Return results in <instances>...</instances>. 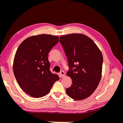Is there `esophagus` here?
Returning <instances> with one entry per match:
<instances>
[{"mask_svg": "<svg viewBox=\"0 0 123 123\" xmlns=\"http://www.w3.org/2000/svg\"><path fill=\"white\" fill-rule=\"evenodd\" d=\"M59 75L62 77H63L65 76V73L64 71H61L60 73H59Z\"/></svg>", "mask_w": 123, "mask_h": 123, "instance_id": "obj_1", "label": "esophagus"}]
</instances>
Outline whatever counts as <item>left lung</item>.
I'll use <instances>...</instances> for the list:
<instances>
[{
  "label": "left lung",
  "mask_w": 123,
  "mask_h": 123,
  "mask_svg": "<svg viewBox=\"0 0 123 123\" xmlns=\"http://www.w3.org/2000/svg\"><path fill=\"white\" fill-rule=\"evenodd\" d=\"M60 43L67 57L69 70L67 75L72 84L66 91L73 99L89 97L101 79L103 57L101 51L91 38L73 33L60 37Z\"/></svg>",
  "instance_id": "obj_1"
}]
</instances>
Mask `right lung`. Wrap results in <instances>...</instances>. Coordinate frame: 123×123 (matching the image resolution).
<instances>
[{
  "mask_svg": "<svg viewBox=\"0 0 123 123\" xmlns=\"http://www.w3.org/2000/svg\"><path fill=\"white\" fill-rule=\"evenodd\" d=\"M59 42L58 37L41 34L30 37L18 47L13 62V72L18 85L32 97L47 95L59 80L50 70L48 55Z\"/></svg>",
  "mask_w": 123,
  "mask_h": 123,
  "instance_id": "1",
  "label": "right lung"
}]
</instances>
